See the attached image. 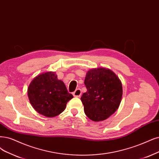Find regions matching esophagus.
Segmentation results:
<instances>
[{"label":"esophagus","instance_id":"obj_1","mask_svg":"<svg viewBox=\"0 0 159 159\" xmlns=\"http://www.w3.org/2000/svg\"><path fill=\"white\" fill-rule=\"evenodd\" d=\"M81 93H82L81 90L79 89H76V90L73 93V95L75 97L79 98V97L81 96Z\"/></svg>","mask_w":159,"mask_h":159}]
</instances>
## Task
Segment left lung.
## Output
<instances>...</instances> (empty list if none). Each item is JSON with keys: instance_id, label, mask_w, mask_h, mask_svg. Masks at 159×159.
I'll return each instance as SVG.
<instances>
[{"instance_id": "obj_1", "label": "left lung", "mask_w": 159, "mask_h": 159, "mask_svg": "<svg viewBox=\"0 0 159 159\" xmlns=\"http://www.w3.org/2000/svg\"><path fill=\"white\" fill-rule=\"evenodd\" d=\"M87 91L80 99L84 113L90 119L98 122L107 119L119 108L122 96V83L110 69H92L84 80Z\"/></svg>"}]
</instances>
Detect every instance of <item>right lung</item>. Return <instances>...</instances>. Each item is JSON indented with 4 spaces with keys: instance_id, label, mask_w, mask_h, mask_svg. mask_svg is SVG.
I'll return each mask as SVG.
<instances>
[{
    "instance_id": "obj_1",
    "label": "right lung",
    "mask_w": 159,
    "mask_h": 159,
    "mask_svg": "<svg viewBox=\"0 0 159 159\" xmlns=\"http://www.w3.org/2000/svg\"><path fill=\"white\" fill-rule=\"evenodd\" d=\"M28 97L35 111L46 117L61 113L67 103L73 96L69 93L54 72H47L36 76L29 84Z\"/></svg>"
}]
</instances>
